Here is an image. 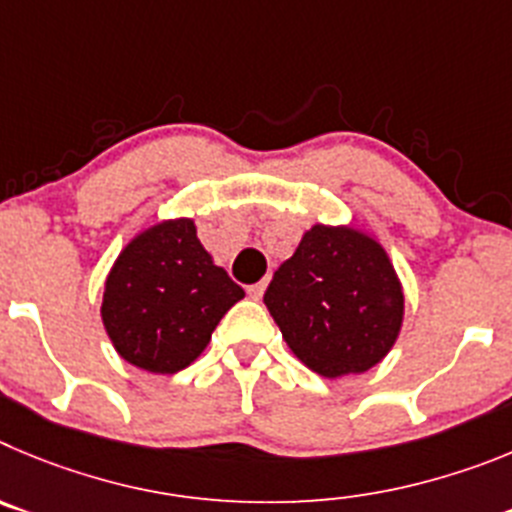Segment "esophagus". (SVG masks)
Returning <instances> with one entry per match:
<instances>
[{
	"mask_svg": "<svg viewBox=\"0 0 512 512\" xmlns=\"http://www.w3.org/2000/svg\"><path fill=\"white\" fill-rule=\"evenodd\" d=\"M265 288H267V283H265V280H260V283L250 285V288H247V293H250V298H255V301H260L262 293H265Z\"/></svg>",
	"mask_w": 512,
	"mask_h": 512,
	"instance_id": "34e87169",
	"label": "esophagus"
}]
</instances>
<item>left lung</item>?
<instances>
[{"instance_id":"8db88e82","label":"left lung","mask_w":512,"mask_h":512,"mask_svg":"<svg viewBox=\"0 0 512 512\" xmlns=\"http://www.w3.org/2000/svg\"><path fill=\"white\" fill-rule=\"evenodd\" d=\"M265 306L290 352L321 377L382 362L403 326V285L388 252L357 227L313 224L275 270Z\"/></svg>"}]
</instances>
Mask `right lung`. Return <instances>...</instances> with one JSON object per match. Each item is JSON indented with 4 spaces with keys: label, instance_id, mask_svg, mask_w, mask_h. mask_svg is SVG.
Returning a JSON list of instances; mask_svg holds the SVG:
<instances>
[{
    "label": "right lung",
    "instance_id": "1",
    "mask_svg": "<svg viewBox=\"0 0 512 512\" xmlns=\"http://www.w3.org/2000/svg\"><path fill=\"white\" fill-rule=\"evenodd\" d=\"M242 298L245 290L199 242L193 219H168L119 252L104 283L101 321L124 362L173 375L204 352Z\"/></svg>",
    "mask_w": 512,
    "mask_h": 512
}]
</instances>
